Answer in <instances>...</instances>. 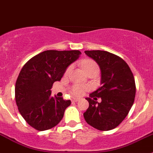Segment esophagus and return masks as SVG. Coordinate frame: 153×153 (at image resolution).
Here are the masks:
<instances>
[{"label": "esophagus", "instance_id": "1", "mask_svg": "<svg viewBox=\"0 0 153 153\" xmlns=\"http://www.w3.org/2000/svg\"><path fill=\"white\" fill-rule=\"evenodd\" d=\"M79 101L80 98H73V99H72V101H73V102H78V101Z\"/></svg>", "mask_w": 153, "mask_h": 153}]
</instances>
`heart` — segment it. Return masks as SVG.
Here are the masks:
<instances>
[{"instance_id":"b5f03b06","label":"heart","mask_w":153,"mask_h":153,"mask_svg":"<svg viewBox=\"0 0 153 153\" xmlns=\"http://www.w3.org/2000/svg\"><path fill=\"white\" fill-rule=\"evenodd\" d=\"M82 66L86 70V72L89 70H97L98 72V67L96 63L94 62L93 61H91V60H84V61H83ZM70 69L71 67H68L67 71H66V74L69 73L70 72ZM88 89H89V87L87 86L77 84L72 86V89H71V92L75 96H81Z\"/></svg>"}]
</instances>
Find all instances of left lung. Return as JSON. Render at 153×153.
<instances>
[{
	"mask_svg": "<svg viewBox=\"0 0 153 153\" xmlns=\"http://www.w3.org/2000/svg\"><path fill=\"white\" fill-rule=\"evenodd\" d=\"M84 52L98 64L101 74V86L86 98L89 107L84 113V119L98 130H110L122 122L133 104V74L124 60L114 54L101 50ZM96 97L102 98L100 103L96 101Z\"/></svg>",
	"mask_w": 153,
	"mask_h": 153,
	"instance_id": "obj_1",
	"label": "left lung"
}]
</instances>
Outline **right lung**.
<instances>
[{
  "label": "right lung",
  "instance_id": "1",
  "mask_svg": "<svg viewBox=\"0 0 153 153\" xmlns=\"http://www.w3.org/2000/svg\"><path fill=\"white\" fill-rule=\"evenodd\" d=\"M81 54L78 50L44 51L21 69L15 84L16 104L24 120L37 130L51 129L64 117L71 101L51 96V89Z\"/></svg>",
  "mask_w": 153,
  "mask_h": 153
}]
</instances>
